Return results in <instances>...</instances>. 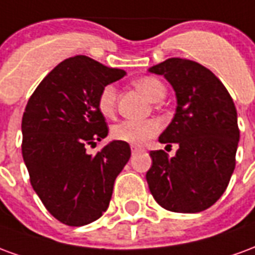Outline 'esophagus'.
<instances>
[{
	"instance_id": "obj_1",
	"label": "esophagus",
	"mask_w": 255,
	"mask_h": 255,
	"mask_svg": "<svg viewBox=\"0 0 255 255\" xmlns=\"http://www.w3.org/2000/svg\"><path fill=\"white\" fill-rule=\"evenodd\" d=\"M138 150H140V147H139V146H132V147H131V151H132V154H133V153H136Z\"/></svg>"
}]
</instances>
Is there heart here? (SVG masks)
I'll return each mask as SVG.
<instances>
[{
    "label": "heart",
    "mask_w": 255,
    "mask_h": 255,
    "mask_svg": "<svg viewBox=\"0 0 255 255\" xmlns=\"http://www.w3.org/2000/svg\"><path fill=\"white\" fill-rule=\"evenodd\" d=\"M135 86L149 97L153 102H158L165 97V87L158 79L144 76L135 82ZM117 91L113 84H108L101 90L98 97V111L101 115L111 117L116 109ZM160 131V124L154 120H123L115 124L111 133L116 140L126 143L142 144L147 139L153 138Z\"/></svg>",
    "instance_id": "obj_1"
}]
</instances>
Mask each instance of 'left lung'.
Wrapping results in <instances>:
<instances>
[{
    "instance_id": "left-lung-1",
    "label": "left lung",
    "mask_w": 255,
    "mask_h": 255,
    "mask_svg": "<svg viewBox=\"0 0 255 255\" xmlns=\"http://www.w3.org/2000/svg\"><path fill=\"white\" fill-rule=\"evenodd\" d=\"M149 72L162 75L175 90L176 113L158 140L179 146L173 157L164 150L150 151V192L166 210L202 212L224 194L235 169V104L216 75L195 61L168 58Z\"/></svg>"
}]
</instances>
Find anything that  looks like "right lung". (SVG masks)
I'll use <instances>...</instances> for the list:
<instances>
[{"mask_svg":"<svg viewBox=\"0 0 255 255\" xmlns=\"http://www.w3.org/2000/svg\"><path fill=\"white\" fill-rule=\"evenodd\" d=\"M123 76V69L75 56L47 73L25 106L21 153L31 186L63 224L82 227L100 219L131 157L129 144L122 140L94 155L86 151L108 136L98 111L101 90Z\"/></svg>","mask_w":255,"mask_h":255,"instance_id":"add662e5","label":"right lung"}]
</instances>
